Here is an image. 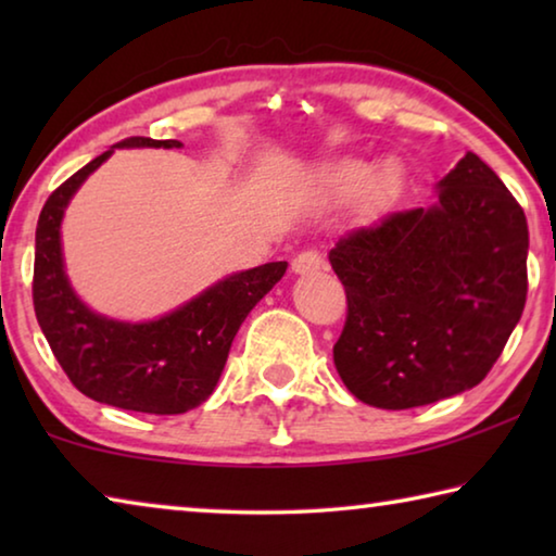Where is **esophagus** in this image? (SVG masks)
Masks as SVG:
<instances>
[{"mask_svg":"<svg viewBox=\"0 0 556 556\" xmlns=\"http://www.w3.org/2000/svg\"><path fill=\"white\" fill-rule=\"evenodd\" d=\"M321 267H324V257H321V252L314 250V248L301 250L299 255L291 260V269H294L296 275H306V271H316Z\"/></svg>","mask_w":556,"mask_h":556,"instance_id":"obj_1","label":"esophagus"}]
</instances>
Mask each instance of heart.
Listing matches in <instances>:
<instances>
[{"label":"heart","mask_w":556,"mask_h":556,"mask_svg":"<svg viewBox=\"0 0 556 556\" xmlns=\"http://www.w3.org/2000/svg\"><path fill=\"white\" fill-rule=\"evenodd\" d=\"M376 178L372 179L371 176ZM372 181L375 193H390L394 191V186L400 181V172L394 164H384L378 174H375V166L372 164H365V162H357V159H345V162H338L331 164L321 174V186L328 195H333V199H348V195H353L357 191H363L365 186Z\"/></svg>","instance_id":"1"}]
</instances>
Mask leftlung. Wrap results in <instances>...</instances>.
<instances>
[{
	"mask_svg": "<svg viewBox=\"0 0 556 556\" xmlns=\"http://www.w3.org/2000/svg\"><path fill=\"white\" fill-rule=\"evenodd\" d=\"M527 244L522 205L473 152L429 211L345 232L328 255L348 301L333 345L345 388L380 409L476 388L522 316Z\"/></svg>",
	"mask_w": 556,
	"mask_h": 556,
	"instance_id": "1",
	"label": "left lung"
}]
</instances>
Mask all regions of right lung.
<instances>
[{
    "label": "right lung",
    "instance_id": "add662e5",
    "mask_svg": "<svg viewBox=\"0 0 556 556\" xmlns=\"http://www.w3.org/2000/svg\"><path fill=\"white\" fill-rule=\"evenodd\" d=\"M119 147H181L176 139L129 137ZM112 154L92 159L43 203L36 228L34 312L55 361L88 397L119 409L181 414L208 400L244 316L285 277L287 262L240 271L152 324L92 314L63 275L61 218L71 195Z\"/></svg>",
    "mask_w": 556,
    "mask_h": 556
}]
</instances>
